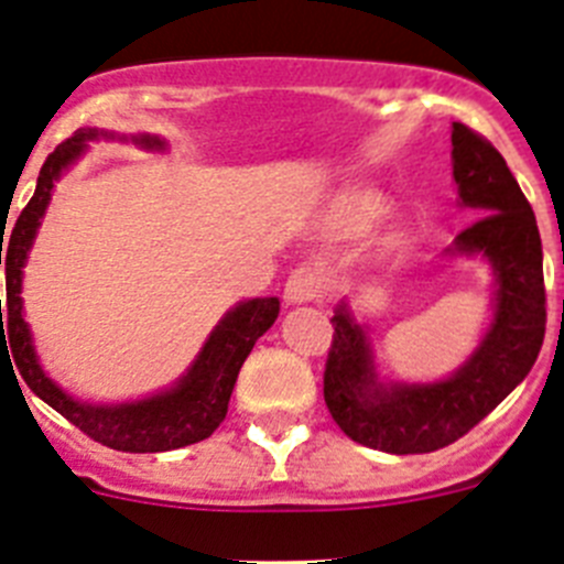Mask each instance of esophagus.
<instances>
[{
	"label": "esophagus",
	"instance_id": "1",
	"mask_svg": "<svg viewBox=\"0 0 564 564\" xmlns=\"http://www.w3.org/2000/svg\"><path fill=\"white\" fill-rule=\"evenodd\" d=\"M322 293V276L316 268H296L285 282V302L288 305H307L316 302Z\"/></svg>",
	"mask_w": 564,
	"mask_h": 564
}]
</instances>
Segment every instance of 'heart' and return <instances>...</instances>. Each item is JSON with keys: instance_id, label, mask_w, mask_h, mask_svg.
<instances>
[{"instance_id": "b5f03b06", "label": "heart", "mask_w": 564, "mask_h": 564, "mask_svg": "<svg viewBox=\"0 0 564 564\" xmlns=\"http://www.w3.org/2000/svg\"><path fill=\"white\" fill-rule=\"evenodd\" d=\"M390 197L378 192V188H341V192L333 194L330 203H327L325 217H322V228L336 239L364 237V234L372 231V228L390 214ZM410 242V228L392 226L390 231L378 239V257H395V253L406 251Z\"/></svg>"}]
</instances>
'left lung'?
Masks as SVG:
<instances>
[{
	"instance_id": "obj_1",
	"label": "left lung",
	"mask_w": 564,
	"mask_h": 564,
	"mask_svg": "<svg viewBox=\"0 0 564 564\" xmlns=\"http://www.w3.org/2000/svg\"><path fill=\"white\" fill-rule=\"evenodd\" d=\"M452 177L477 223L446 257L488 262L495 276L491 318L475 352L437 381H381L370 327L350 302L333 311L325 403L347 437L390 455H423L475 430L531 372L545 338V279L536 217L502 154L463 123H452Z\"/></svg>"
}]
</instances>
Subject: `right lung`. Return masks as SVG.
Here are the masks:
<instances>
[{"label":"right lung","mask_w":564,"mask_h":564,"mask_svg":"<svg viewBox=\"0 0 564 564\" xmlns=\"http://www.w3.org/2000/svg\"><path fill=\"white\" fill-rule=\"evenodd\" d=\"M101 138H107V141H129L134 147L149 149V152H163L166 149V141L158 138V134H118L107 132V129L82 127L44 161L42 172H39L36 192L24 206V212L19 214L17 226L8 234V242H4V234L0 237V242H4V246H0V265H4V291H8L4 307L0 299V356L2 350L10 352L8 358H13L19 376L24 378L30 390L36 392L44 403H50L53 410L62 412L69 423H76L84 435L104 443L109 449L134 452V455L183 449V446L206 441L226 421L239 367L248 358V352L253 350L257 338L268 333V327L276 322L279 299L262 296L237 302L217 322V327L208 333L206 344L200 347L192 367L166 390L134 398V401L93 403L69 395L64 387H58L44 372L36 344H33V333L24 322V265H28L30 248L36 242L39 226H42L44 214H47L56 181H62V174L73 163H78V158L87 152L89 143L101 141ZM2 315L6 316L4 323L1 322ZM4 335L9 338L4 339Z\"/></svg>","instance_id":"obj_1"}]
</instances>
